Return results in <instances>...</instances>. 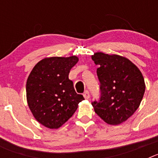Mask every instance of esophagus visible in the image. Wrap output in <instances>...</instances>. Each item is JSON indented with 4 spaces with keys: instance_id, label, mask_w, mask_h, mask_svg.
Here are the masks:
<instances>
[{
    "instance_id": "1",
    "label": "esophagus",
    "mask_w": 158,
    "mask_h": 158,
    "mask_svg": "<svg viewBox=\"0 0 158 158\" xmlns=\"http://www.w3.org/2000/svg\"><path fill=\"white\" fill-rule=\"evenodd\" d=\"M83 96H84V97L86 99V100L89 99V97H90V94H89V91H85V93H84Z\"/></svg>"
}]
</instances>
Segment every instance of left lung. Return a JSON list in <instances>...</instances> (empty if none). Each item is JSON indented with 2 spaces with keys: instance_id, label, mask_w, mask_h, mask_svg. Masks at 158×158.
Returning a JSON list of instances; mask_svg holds the SVG:
<instances>
[{
  "instance_id": "1",
  "label": "left lung",
  "mask_w": 158,
  "mask_h": 158,
  "mask_svg": "<svg viewBox=\"0 0 158 158\" xmlns=\"http://www.w3.org/2000/svg\"><path fill=\"white\" fill-rule=\"evenodd\" d=\"M92 59L100 82V97L92 105L105 123L118 125L127 120L141 104L145 90L144 77L133 62L117 54L95 53Z\"/></svg>"
}]
</instances>
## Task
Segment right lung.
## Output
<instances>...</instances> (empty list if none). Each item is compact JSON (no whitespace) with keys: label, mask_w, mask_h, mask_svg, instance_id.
I'll use <instances>...</instances> for the list:
<instances>
[{"label":"right lung","mask_w":158,"mask_h":158,"mask_svg":"<svg viewBox=\"0 0 158 158\" xmlns=\"http://www.w3.org/2000/svg\"><path fill=\"white\" fill-rule=\"evenodd\" d=\"M77 56L51 57L38 62L29 74L26 85L27 104L38 122L50 129L62 127L85 100L77 94L69 79Z\"/></svg>","instance_id":"1"}]
</instances>
